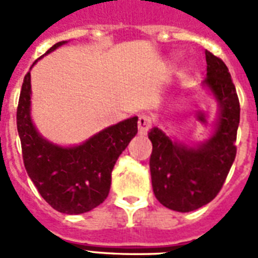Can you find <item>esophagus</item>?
Segmentation results:
<instances>
[{
	"instance_id": "esophagus-1",
	"label": "esophagus",
	"mask_w": 258,
	"mask_h": 258,
	"mask_svg": "<svg viewBox=\"0 0 258 258\" xmlns=\"http://www.w3.org/2000/svg\"><path fill=\"white\" fill-rule=\"evenodd\" d=\"M151 128V119L146 115H142L138 119V130H139V134L141 135H145L149 130Z\"/></svg>"
}]
</instances>
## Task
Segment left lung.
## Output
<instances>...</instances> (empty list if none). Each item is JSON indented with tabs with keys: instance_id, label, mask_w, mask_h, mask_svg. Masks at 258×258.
Here are the masks:
<instances>
[{
	"instance_id": "left-lung-1",
	"label": "left lung",
	"mask_w": 258,
	"mask_h": 258,
	"mask_svg": "<svg viewBox=\"0 0 258 258\" xmlns=\"http://www.w3.org/2000/svg\"><path fill=\"white\" fill-rule=\"evenodd\" d=\"M206 54L208 74L202 86L212 92L218 105L214 130L209 139L194 145L172 141L161 128L153 127L150 171L154 194L167 209L187 213L216 198L236 158L240 101L225 62Z\"/></svg>"
}]
</instances>
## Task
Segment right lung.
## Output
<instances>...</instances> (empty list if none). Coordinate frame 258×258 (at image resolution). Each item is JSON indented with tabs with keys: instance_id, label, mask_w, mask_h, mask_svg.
Segmentation results:
<instances>
[{
	"instance_id": "add662e5",
	"label": "right lung",
	"mask_w": 258,
	"mask_h": 258,
	"mask_svg": "<svg viewBox=\"0 0 258 258\" xmlns=\"http://www.w3.org/2000/svg\"><path fill=\"white\" fill-rule=\"evenodd\" d=\"M64 44L67 41L54 44L45 54ZM30 87L28 72L17 107V131L26 172L54 210L66 214L89 212L108 197L111 172L119 155L137 135L138 116L109 125L80 145H54L34 127L30 115Z\"/></svg>"
}]
</instances>
